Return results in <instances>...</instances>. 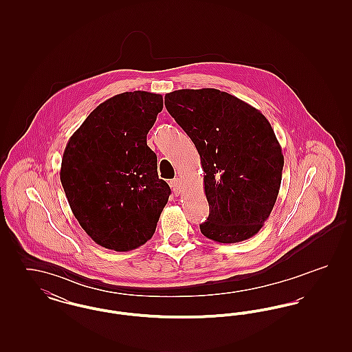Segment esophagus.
<instances>
[{
    "instance_id": "1",
    "label": "esophagus",
    "mask_w": 352,
    "mask_h": 352,
    "mask_svg": "<svg viewBox=\"0 0 352 352\" xmlns=\"http://www.w3.org/2000/svg\"><path fill=\"white\" fill-rule=\"evenodd\" d=\"M170 187L173 188L175 195H179L181 191H182V182H181V179L179 178H174L173 181H170Z\"/></svg>"
}]
</instances>
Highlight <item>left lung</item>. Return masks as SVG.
Instances as JSON below:
<instances>
[{
	"instance_id": "left-lung-1",
	"label": "left lung",
	"mask_w": 352,
	"mask_h": 352,
	"mask_svg": "<svg viewBox=\"0 0 352 352\" xmlns=\"http://www.w3.org/2000/svg\"><path fill=\"white\" fill-rule=\"evenodd\" d=\"M165 105L201 155L210 206L201 234L226 244L254 236L277 201L284 168L267 118L215 88L170 92Z\"/></svg>"
}]
</instances>
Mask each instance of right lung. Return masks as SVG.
<instances>
[{
    "label": "right lung",
    "mask_w": 352,
    "mask_h": 352,
    "mask_svg": "<svg viewBox=\"0 0 352 352\" xmlns=\"http://www.w3.org/2000/svg\"><path fill=\"white\" fill-rule=\"evenodd\" d=\"M164 108L160 94L124 92L101 102L68 140L60 182L87 234L116 252L151 240L170 195L146 134Z\"/></svg>",
    "instance_id": "right-lung-1"
}]
</instances>
